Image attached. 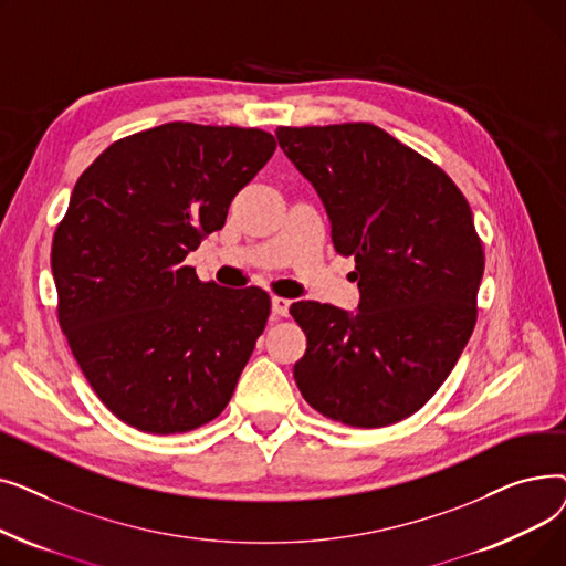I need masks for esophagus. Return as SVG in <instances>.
Wrapping results in <instances>:
<instances>
[{
	"label": "esophagus",
	"mask_w": 566,
	"mask_h": 566,
	"mask_svg": "<svg viewBox=\"0 0 566 566\" xmlns=\"http://www.w3.org/2000/svg\"><path fill=\"white\" fill-rule=\"evenodd\" d=\"M273 314L277 316H289V307H291V301L289 298H282V295H273Z\"/></svg>",
	"instance_id": "obj_1"
}]
</instances>
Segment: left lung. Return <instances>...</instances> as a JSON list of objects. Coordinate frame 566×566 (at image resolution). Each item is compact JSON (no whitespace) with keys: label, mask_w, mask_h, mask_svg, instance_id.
Listing matches in <instances>:
<instances>
[{"label":"left lung","mask_w":566,"mask_h":566,"mask_svg":"<svg viewBox=\"0 0 566 566\" xmlns=\"http://www.w3.org/2000/svg\"><path fill=\"white\" fill-rule=\"evenodd\" d=\"M275 133L323 199L337 254L355 256L360 286L353 316L291 305L307 337L295 385L346 427L397 424L436 395L478 323L484 250L468 199L436 163L374 124Z\"/></svg>","instance_id":"left-lung-1"}]
</instances>
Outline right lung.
I'll list each match as a JSON object with an SVG mask.
<instances>
[{
    "label": "right lung",
    "instance_id": "obj_1",
    "mask_svg": "<svg viewBox=\"0 0 566 566\" xmlns=\"http://www.w3.org/2000/svg\"><path fill=\"white\" fill-rule=\"evenodd\" d=\"M275 148L259 128L171 122L116 139L77 178L52 238L56 318L122 422L186 433L227 408L271 298L201 282L184 259Z\"/></svg>",
    "mask_w": 566,
    "mask_h": 566
}]
</instances>
